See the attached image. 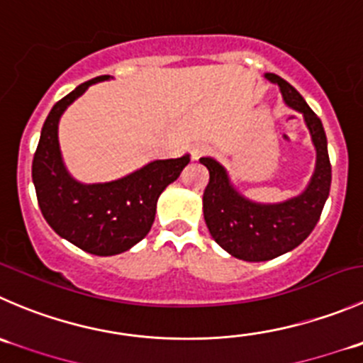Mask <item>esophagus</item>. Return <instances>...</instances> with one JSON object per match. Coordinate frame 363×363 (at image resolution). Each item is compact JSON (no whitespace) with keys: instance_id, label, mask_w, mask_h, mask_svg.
<instances>
[{"instance_id":"obj_1","label":"esophagus","mask_w":363,"mask_h":363,"mask_svg":"<svg viewBox=\"0 0 363 363\" xmlns=\"http://www.w3.org/2000/svg\"><path fill=\"white\" fill-rule=\"evenodd\" d=\"M207 152H209V147L203 145V143H196V145H193L191 149V157L193 160H200V157L206 156Z\"/></svg>"}]
</instances>
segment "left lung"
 Masks as SVG:
<instances>
[{"label": "left lung", "instance_id": "obj_1", "mask_svg": "<svg viewBox=\"0 0 363 363\" xmlns=\"http://www.w3.org/2000/svg\"><path fill=\"white\" fill-rule=\"evenodd\" d=\"M279 84L282 99L291 110L303 115L315 149V168L307 188L282 202H255L234 188L228 172L214 157H200L209 170L203 191V220L214 241L235 259L260 262L296 248L314 230L332 184L328 142L318 115L296 88L277 74H264Z\"/></svg>", "mask_w": 363, "mask_h": 363}]
</instances>
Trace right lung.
Masks as SVG:
<instances>
[{"label":"right lung","mask_w":363,"mask_h":363,"mask_svg":"<svg viewBox=\"0 0 363 363\" xmlns=\"http://www.w3.org/2000/svg\"><path fill=\"white\" fill-rule=\"evenodd\" d=\"M108 79L99 76L81 83L52 106L31 164L38 207L49 227L77 248L101 257L125 252L149 234L157 199L189 163V154L156 160L121 179L92 184L69 174L60 150V118L88 86Z\"/></svg>","instance_id":"right-lung-1"}]
</instances>
